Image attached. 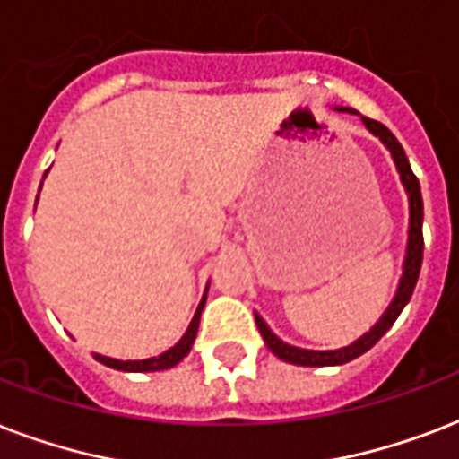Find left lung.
<instances>
[{
  "label": "left lung",
  "mask_w": 459,
  "mask_h": 459,
  "mask_svg": "<svg viewBox=\"0 0 459 459\" xmlns=\"http://www.w3.org/2000/svg\"><path fill=\"white\" fill-rule=\"evenodd\" d=\"M340 112H344V108H340ZM351 115H357L354 109H347ZM361 122L366 124V129L371 131L374 136H378L383 141V145L388 148L393 160H395L397 172H400V179L404 184V191L410 196V239H407V255H404V268L403 278H400V287H397L395 299L390 301V307L385 308V314L378 318L374 328L368 330L366 335H361L357 342H351L350 347H342V350H328V351H316V350H301V347H292V344L282 342L273 330L265 325L261 316L255 314V325L261 330L263 340L268 344V350L280 357L282 361H290V364L297 366H340L347 364L351 359L361 357L364 351H368L378 340H381L385 333L390 330V325L397 321V316L407 307V301L411 299V292L417 287L419 270H421V258H424V234H421V225H424V201H421V186H419V179L414 177L410 167V160L404 155L403 145L393 134H390L388 126H383L381 122L376 119H368V117H361Z\"/></svg>",
  "instance_id": "1"
}]
</instances>
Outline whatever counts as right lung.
Returning <instances> with one entry per match:
<instances>
[{
    "instance_id": "right-lung-1",
    "label": "right lung",
    "mask_w": 459,
    "mask_h": 459,
    "mask_svg": "<svg viewBox=\"0 0 459 459\" xmlns=\"http://www.w3.org/2000/svg\"><path fill=\"white\" fill-rule=\"evenodd\" d=\"M205 307V297L201 299L198 304L196 314H194V321L191 325L186 328L184 337H181L179 342L174 344L172 350L162 351L160 357H151V359H141V361H119V359H109V357H102V354H93L100 364L109 366V368H117V371H162V368H169V366L179 364L181 359L186 357L191 351V344L196 340V333H198V321H201V311Z\"/></svg>"
}]
</instances>
